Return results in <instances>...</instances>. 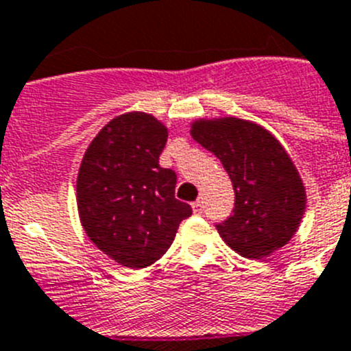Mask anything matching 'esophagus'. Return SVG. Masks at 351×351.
I'll list each match as a JSON object with an SVG mask.
<instances>
[{"instance_id":"1","label":"esophagus","mask_w":351,"mask_h":351,"mask_svg":"<svg viewBox=\"0 0 351 351\" xmlns=\"http://www.w3.org/2000/svg\"><path fill=\"white\" fill-rule=\"evenodd\" d=\"M191 207H193V210H195V213H197V214H200V213H202L204 202H202V200H200V198H198V200H195V202L191 204Z\"/></svg>"}]
</instances>
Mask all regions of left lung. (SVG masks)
<instances>
[{"instance_id": "left-lung-1", "label": "left lung", "mask_w": 351, "mask_h": 351, "mask_svg": "<svg viewBox=\"0 0 351 351\" xmlns=\"http://www.w3.org/2000/svg\"><path fill=\"white\" fill-rule=\"evenodd\" d=\"M190 133L221 161L234 186V214L216 225L223 241L253 260L288 244L302 221L306 188L280 141L239 117L197 119Z\"/></svg>"}]
</instances>
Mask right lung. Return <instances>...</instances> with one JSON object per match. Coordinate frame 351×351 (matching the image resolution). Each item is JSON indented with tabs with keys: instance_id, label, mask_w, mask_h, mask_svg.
Segmentation results:
<instances>
[{
	"instance_id": "right-lung-1",
	"label": "right lung",
	"mask_w": 351,
	"mask_h": 351,
	"mask_svg": "<svg viewBox=\"0 0 351 351\" xmlns=\"http://www.w3.org/2000/svg\"><path fill=\"white\" fill-rule=\"evenodd\" d=\"M169 130L151 114L108 121L84 153L77 209L84 232L123 267L144 269L165 255L191 207L179 202L176 172L161 169Z\"/></svg>"
}]
</instances>
